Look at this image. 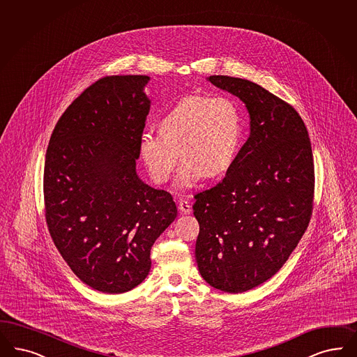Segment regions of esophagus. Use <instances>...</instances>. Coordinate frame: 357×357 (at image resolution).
Wrapping results in <instances>:
<instances>
[{
  "mask_svg": "<svg viewBox=\"0 0 357 357\" xmlns=\"http://www.w3.org/2000/svg\"><path fill=\"white\" fill-rule=\"evenodd\" d=\"M178 209H180V211H181L183 214H190V211H192L190 202H189V201H186V199H180Z\"/></svg>",
  "mask_w": 357,
  "mask_h": 357,
  "instance_id": "esophagus-1",
  "label": "esophagus"
}]
</instances>
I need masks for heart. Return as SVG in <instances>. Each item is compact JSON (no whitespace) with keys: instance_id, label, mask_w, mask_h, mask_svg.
<instances>
[{"instance_id":"heart-1","label":"heart","mask_w":357,"mask_h":357,"mask_svg":"<svg viewBox=\"0 0 357 357\" xmlns=\"http://www.w3.org/2000/svg\"><path fill=\"white\" fill-rule=\"evenodd\" d=\"M159 128L140 135V156L152 178L164 183L181 152L184 160L174 185L188 189L206 174L218 176L233 164L242 140V115L237 103L227 96L193 95L165 112Z\"/></svg>"}]
</instances>
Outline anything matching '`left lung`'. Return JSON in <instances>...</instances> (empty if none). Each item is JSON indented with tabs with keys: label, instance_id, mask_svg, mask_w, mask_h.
<instances>
[{
	"label": "left lung",
	"instance_id": "1",
	"mask_svg": "<svg viewBox=\"0 0 357 357\" xmlns=\"http://www.w3.org/2000/svg\"><path fill=\"white\" fill-rule=\"evenodd\" d=\"M250 115V136L221 183L197 193L196 259L217 290L238 294L273 277L310 224L314 158L294 107L250 80L211 75Z\"/></svg>",
	"mask_w": 357,
	"mask_h": 357
}]
</instances>
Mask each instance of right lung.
<instances>
[{
	"label": "right lung",
	"mask_w": 357,
	"mask_h": 357,
	"mask_svg": "<svg viewBox=\"0 0 357 357\" xmlns=\"http://www.w3.org/2000/svg\"><path fill=\"white\" fill-rule=\"evenodd\" d=\"M146 75L96 80L67 107L45 160L46 222L73 273L93 290H132L172 224L171 193L140 180L136 160L151 100Z\"/></svg>",
	"instance_id": "right-lung-1"
}]
</instances>
